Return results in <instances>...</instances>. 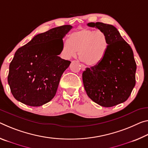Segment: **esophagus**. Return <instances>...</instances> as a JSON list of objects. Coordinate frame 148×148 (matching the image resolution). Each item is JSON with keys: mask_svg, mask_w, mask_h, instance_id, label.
Returning <instances> with one entry per match:
<instances>
[{"mask_svg": "<svg viewBox=\"0 0 148 148\" xmlns=\"http://www.w3.org/2000/svg\"><path fill=\"white\" fill-rule=\"evenodd\" d=\"M80 66H81V69L82 70H84L86 69V66L85 65H84L82 64H80Z\"/></svg>", "mask_w": 148, "mask_h": 148, "instance_id": "obj_1", "label": "esophagus"}]
</instances>
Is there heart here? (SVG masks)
<instances>
[{"label":"heart","mask_w":148,"mask_h":148,"mask_svg":"<svg viewBox=\"0 0 148 148\" xmlns=\"http://www.w3.org/2000/svg\"><path fill=\"white\" fill-rule=\"evenodd\" d=\"M109 46V39L104 32L85 28L72 33L70 40H63L61 55L65 58H70L74 57L78 51L82 61L93 66L103 58Z\"/></svg>","instance_id":"1"}]
</instances>
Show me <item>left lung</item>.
Segmentation results:
<instances>
[{
  "label": "left lung",
  "mask_w": 148,
  "mask_h": 148,
  "mask_svg": "<svg viewBox=\"0 0 148 148\" xmlns=\"http://www.w3.org/2000/svg\"><path fill=\"white\" fill-rule=\"evenodd\" d=\"M88 26L104 32L109 46L101 62L82 73L87 95L96 103L111 107L128 99L136 84V64L130 46L115 27L102 22H90Z\"/></svg>",
  "instance_id": "obj_1"
}]
</instances>
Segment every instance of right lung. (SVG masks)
<instances>
[{
    "label": "right lung",
    "instance_id": "right-lung-1",
    "mask_svg": "<svg viewBox=\"0 0 148 148\" xmlns=\"http://www.w3.org/2000/svg\"><path fill=\"white\" fill-rule=\"evenodd\" d=\"M72 28L70 25L53 28L16 51L8 76L16 100L39 107L55 97L63 72L71 62L57 55L61 53L63 37Z\"/></svg>",
    "mask_w": 148,
    "mask_h": 148
}]
</instances>
